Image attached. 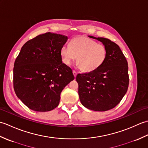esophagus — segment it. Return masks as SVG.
I'll return each mask as SVG.
<instances>
[{
	"mask_svg": "<svg viewBox=\"0 0 148 148\" xmlns=\"http://www.w3.org/2000/svg\"><path fill=\"white\" fill-rule=\"evenodd\" d=\"M73 74H74V77H76V76H77V72L76 71H73Z\"/></svg>",
	"mask_w": 148,
	"mask_h": 148,
	"instance_id": "1",
	"label": "esophagus"
}]
</instances>
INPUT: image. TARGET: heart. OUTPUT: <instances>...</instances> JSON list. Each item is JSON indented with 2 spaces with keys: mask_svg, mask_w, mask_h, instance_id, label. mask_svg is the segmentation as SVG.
Masks as SVG:
<instances>
[{
  "mask_svg": "<svg viewBox=\"0 0 148 148\" xmlns=\"http://www.w3.org/2000/svg\"><path fill=\"white\" fill-rule=\"evenodd\" d=\"M60 54L65 65H70L77 57V65L81 71L91 72L101 67L108 53L104 45L86 37L79 36L69 42V48L63 46Z\"/></svg>",
  "mask_w": 148,
  "mask_h": 148,
  "instance_id": "1",
  "label": "heart"
}]
</instances>
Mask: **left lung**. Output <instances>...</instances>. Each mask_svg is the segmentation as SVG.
I'll list each match as a JSON object with an SVG mask.
<instances>
[{
    "label": "left lung",
    "instance_id": "1",
    "mask_svg": "<svg viewBox=\"0 0 148 148\" xmlns=\"http://www.w3.org/2000/svg\"><path fill=\"white\" fill-rule=\"evenodd\" d=\"M89 37L102 42L108 54L104 63L97 70L77 75L79 99L90 110L108 111L115 108L127 92L128 63L115 42L103 37Z\"/></svg>",
    "mask_w": 148,
    "mask_h": 148
}]
</instances>
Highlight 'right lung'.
Segmentation results:
<instances>
[{
  "label": "right lung",
  "mask_w": 148,
  "mask_h": 148,
  "mask_svg": "<svg viewBox=\"0 0 148 148\" xmlns=\"http://www.w3.org/2000/svg\"><path fill=\"white\" fill-rule=\"evenodd\" d=\"M67 37L47 32L22 46L13 69L16 95L29 109L46 112L59 104L60 93L74 80L72 69L63 64L60 51Z\"/></svg>",
  "instance_id": "add662e5"
}]
</instances>
